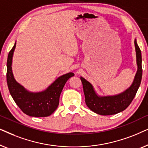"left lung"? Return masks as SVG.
<instances>
[{"label":"left lung","instance_id":"left-lung-1","mask_svg":"<svg viewBox=\"0 0 148 148\" xmlns=\"http://www.w3.org/2000/svg\"><path fill=\"white\" fill-rule=\"evenodd\" d=\"M137 71L133 84L128 89L121 94L114 96H100L95 92L92 85L81 77L86 105L93 112L100 115H112L122 112L128 107L135 98L141 84L142 77L141 50L137 45L136 39L134 41Z\"/></svg>","mask_w":148,"mask_h":148}]
</instances>
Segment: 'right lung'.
Segmentation results:
<instances>
[{"label": "right lung", "instance_id": "add662e5", "mask_svg": "<svg viewBox=\"0 0 148 148\" xmlns=\"http://www.w3.org/2000/svg\"><path fill=\"white\" fill-rule=\"evenodd\" d=\"M15 46L16 42L9 52L7 62V82L10 94L19 108L27 115L35 117L50 116L57 108L64 84L74 76V73H68L59 77L42 92H29L16 82L12 72V59Z\"/></svg>", "mask_w": 148, "mask_h": 148}]
</instances>
